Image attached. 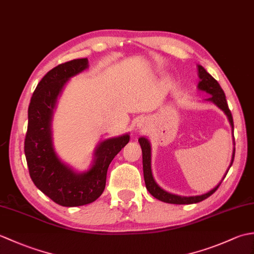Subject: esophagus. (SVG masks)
<instances>
[{"label":"esophagus","mask_w":254,"mask_h":254,"mask_svg":"<svg viewBox=\"0 0 254 254\" xmlns=\"http://www.w3.org/2000/svg\"><path fill=\"white\" fill-rule=\"evenodd\" d=\"M137 127H138L139 128H141L142 131H144L145 128L147 127V122L145 121V120H139V121H138V123H137Z\"/></svg>","instance_id":"1"}]
</instances>
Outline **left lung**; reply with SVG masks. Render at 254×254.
<instances>
[{
  "instance_id": "8db88e82",
  "label": "left lung",
  "mask_w": 254,
  "mask_h": 254,
  "mask_svg": "<svg viewBox=\"0 0 254 254\" xmlns=\"http://www.w3.org/2000/svg\"><path fill=\"white\" fill-rule=\"evenodd\" d=\"M197 69H198V77H199L197 88L199 90L205 91V93L212 95V97H209V98L206 100L212 101L213 104H215L219 108V109H222L225 112V115L228 117L230 126L234 130L233 116H231V112L228 108V104H227V100H226V96H225L224 90L222 89V87H220V85L218 84L217 80L215 79L209 73H207L206 69H205L202 65H197ZM138 142H139V145H141L142 153H143V171H144V180H145V186H146V189L154 197L159 199V201L170 203V204L198 203L212 195V194L217 190L218 187L220 186V183H222L224 178L226 177V175H227V172L231 167V165H233L234 158H235V148H234L233 158H231V163H230L229 168L227 171H226V175L224 176L223 180L220 181L218 185L213 189V190L208 191L207 193H204V194H202V195L181 196V195H176V194H172V193L165 191L164 189H161L157 185V183H156V181L154 180L153 174H152V167H150V158H152L150 157V144L146 137H139Z\"/></svg>"
}]
</instances>
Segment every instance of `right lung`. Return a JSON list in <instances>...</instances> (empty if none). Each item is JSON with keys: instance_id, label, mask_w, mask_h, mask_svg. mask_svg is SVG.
<instances>
[{"instance_id": "1", "label": "right lung", "mask_w": 254, "mask_h": 254, "mask_svg": "<svg viewBox=\"0 0 254 254\" xmlns=\"http://www.w3.org/2000/svg\"><path fill=\"white\" fill-rule=\"evenodd\" d=\"M88 67L87 59H76L52 68L38 84L28 107L25 156L32 182L53 202L66 207L96 201L106 187L112 159L130 141L128 134L107 138L95 149L90 168L76 172L58 157L52 144L51 121L59 95L67 80Z\"/></svg>"}]
</instances>
